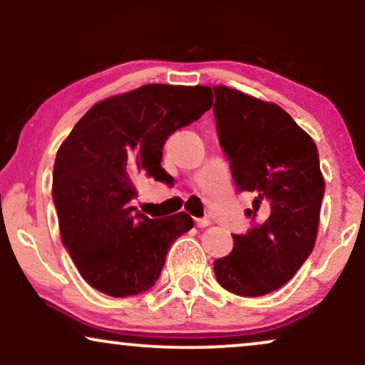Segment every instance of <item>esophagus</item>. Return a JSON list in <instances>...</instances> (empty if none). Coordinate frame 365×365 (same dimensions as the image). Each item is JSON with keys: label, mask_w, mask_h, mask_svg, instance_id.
<instances>
[{"label": "esophagus", "mask_w": 365, "mask_h": 365, "mask_svg": "<svg viewBox=\"0 0 365 365\" xmlns=\"http://www.w3.org/2000/svg\"><path fill=\"white\" fill-rule=\"evenodd\" d=\"M195 225L199 226V228H206V226L211 225V221H209V217H197Z\"/></svg>", "instance_id": "1"}]
</instances>
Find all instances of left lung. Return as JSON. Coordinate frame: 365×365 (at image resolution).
<instances>
[{"mask_svg":"<svg viewBox=\"0 0 365 365\" xmlns=\"http://www.w3.org/2000/svg\"><path fill=\"white\" fill-rule=\"evenodd\" d=\"M220 144L238 190L252 192L245 235L215 261L217 283L242 297H261L293 278L316 244L324 178L307 132L287 111L225 86L212 87Z\"/></svg>","mask_w":365,"mask_h":365,"instance_id":"1","label":"left lung"}]
</instances>
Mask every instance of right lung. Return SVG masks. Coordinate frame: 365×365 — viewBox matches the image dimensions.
<instances>
[{
    "label": "right lung",
    "mask_w": 365,
    "mask_h": 365,
    "mask_svg": "<svg viewBox=\"0 0 365 365\" xmlns=\"http://www.w3.org/2000/svg\"><path fill=\"white\" fill-rule=\"evenodd\" d=\"M211 106L209 87L148 83L94 104L60 145L53 200L61 242L92 288L130 297L158 282L171 244L194 221L187 212L156 220L135 212L133 178L168 177L166 139Z\"/></svg>",
    "instance_id": "right-lung-1"
}]
</instances>
